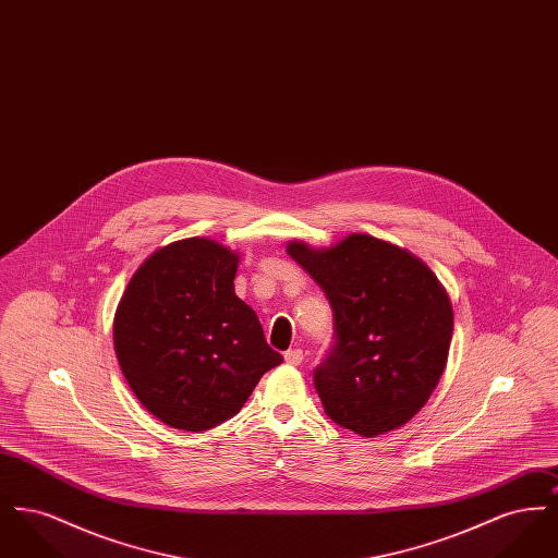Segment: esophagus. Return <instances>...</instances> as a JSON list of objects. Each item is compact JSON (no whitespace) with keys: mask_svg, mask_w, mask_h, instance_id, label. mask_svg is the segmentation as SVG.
<instances>
[{"mask_svg":"<svg viewBox=\"0 0 558 558\" xmlns=\"http://www.w3.org/2000/svg\"><path fill=\"white\" fill-rule=\"evenodd\" d=\"M284 360H287V364H291V366H299V364L303 362V351H301L299 347H292V349H289V351L284 353Z\"/></svg>","mask_w":558,"mask_h":558,"instance_id":"esophagus-1","label":"esophagus"}]
</instances>
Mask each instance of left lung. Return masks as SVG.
Returning a JSON list of instances; mask_svg holds the SVG:
<instances>
[{
    "instance_id": "obj_1",
    "label": "left lung",
    "mask_w": 558,
    "mask_h": 558,
    "mask_svg": "<svg viewBox=\"0 0 558 558\" xmlns=\"http://www.w3.org/2000/svg\"><path fill=\"white\" fill-rule=\"evenodd\" d=\"M330 301L335 345L314 372L324 412L374 437L421 412L448 364L453 312L428 267L391 242L349 234L330 248L287 246Z\"/></svg>"
}]
</instances>
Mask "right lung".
Listing matches in <instances>:
<instances>
[{"mask_svg":"<svg viewBox=\"0 0 558 558\" xmlns=\"http://www.w3.org/2000/svg\"><path fill=\"white\" fill-rule=\"evenodd\" d=\"M239 255L209 239L171 242L133 274L112 326L119 366L160 423L207 430L239 414L282 364L236 296Z\"/></svg>","mask_w":558,"mask_h":558,"instance_id":"right-lung-1","label":"right lung"}]
</instances>
